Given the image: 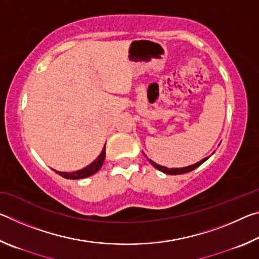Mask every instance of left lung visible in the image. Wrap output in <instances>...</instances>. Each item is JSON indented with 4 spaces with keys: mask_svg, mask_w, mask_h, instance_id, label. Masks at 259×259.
<instances>
[{
    "mask_svg": "<svg viewBox=\"0 0 259 259\" xmlns=\"http://www.w3.org/2000/svg\"><path fill=\"white\" fill-rule=\"evenodd\" d=\"M208 159H209V156H208V157H204L203 160H201V161H199V162H196L195 164H192V165H188V166H184V168H171V169L166 168V166H163V165L157 164V163H155V162H153V161L150 160V159H148V161L151 162L152 165L154 166V168H156L157 170H160V171L164 172V174H166V175H182V174L190 172V171H192V170H194L195 168H198L199 165L202 164L203 162L207 161Z\"/></svg>",
    "mask_w": 259,
    "mask_h": 259,
    "instance_id": "1",
    "label": "left lung"
}]
</instances>
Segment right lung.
<instances>
[{"mask_svg": "<svg viewBox=\"0 0 259 259\" xmlns=\"http://www.w3.org/2000/svg\"><path fill=\"white\" fill-rule=\"evenodd\" d=\"M105 147L106 146H104L102 153H100L97 159H96L93 163H90L89 165L85 166V168L77 170V171H73V172H61V171H57V170H55V171L58 175H60L61 177L66 179H82V178L93 176V175H95L100 168H102V165L104 163L105 154H106V153H105Z\"/></svg>", "mask_w": 259, "mask_h": 259, "instance_id": "1", "label": "right lung"}]
</instances>
